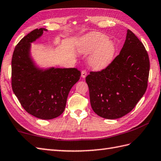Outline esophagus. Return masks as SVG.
I'll use <instances>...</instances> for the list:
<instances>
[{
    "label": "esophagus",
    "instance_id": "esophagus-1",
    "mask_svg": "<svg viewBox=\"0 0 161 161\" xmlns=\"http://www.w3.org/2000/svg\"><path fill=\"white\" fill-rule=\"evenodd\" d=\"M87 75V72L86 70H82L81 71V77L82 78H85Z\"/></svg>",
    "mask_w": 161,
    "mask_h": 161
}]
</instances>
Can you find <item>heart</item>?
Masks as SVG:
<instances>
[{
    "label": "heart",
    "instance_id": "heart-1",
    "mask_svg": "<svg viewBox=\"0 0 161 161\" xmlns=\"http://www.w3.org/2000/svg\"><path fill=\"white\" fill-rule=\"evenodd\" d=\"M84 54H90L88 62L95 70H102L108 66L114 59L116 47L104 34L95 32L85 38L79 46Z\"/></svg>",
    "mask_w": 161,
    "mask_h": 161
}]
</instances>
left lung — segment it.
Here are the masks:
<instances>
[{
  "label": "left lung",
  "mask_w": 161,
  "mask_h": 161,
  "mask_svg": "<svg viewBox=\"0 0 161 161\" xmlns=\"http://www.w3.org/2000/svg\"><path fill=\"white\" fill-rule=\"evenodd\" d=\"M149 67L145 46L127 30L119 55L105 69L91 72L86 77L93 111L110 119L129 114L145 93Z\"/></svg>",
  "instance_id": "8db88e82"
}]
</instances>
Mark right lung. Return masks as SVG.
<instances>
[{"label":"right lung","mask_w":161,"mask_h":161,"mask_svg":"<svg viewBox=\"0 0 161 161\" xmlns=\"http://www.w3.org/2000/svg\"><path fill=\"white\" fill-rule=\"evenodd\" d=\"M45 28L36 29L20 41L12 59V86L23 108L32 115L51 119L64 111L68 93L81 76L76 68L40 67L32 55V43Z\"/></svg>","instance_id":"1"}]
</instances>
